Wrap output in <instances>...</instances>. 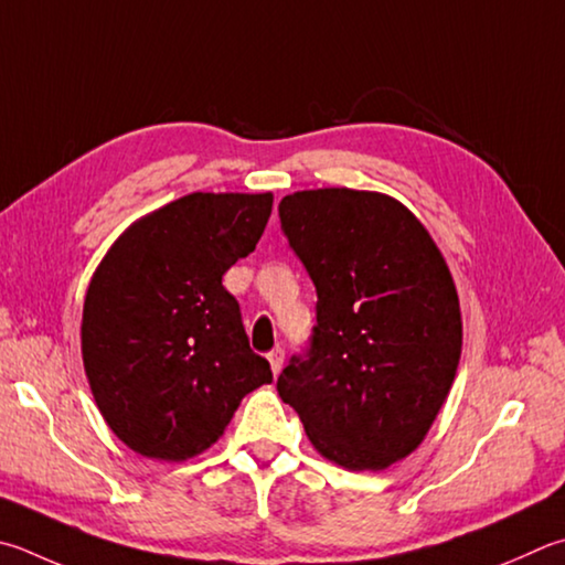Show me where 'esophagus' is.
Masks as SVG:
<instances>
[{"instance_id":"1","label":"esophagus","mask_w":565,"mask_h":565,"mask_svg":"<svg viewBox=\"0 0 565 565\" xmlns=\"http://www.w3.org/2000/svg\"><path fill=\"white\" fill-rule=\"evenodd\" d=\"M266 358H269L274 375H279L281 367H284V348H274V351H269V355H266Z\"/></svg>"}]
</instances>
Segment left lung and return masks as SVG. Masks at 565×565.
<instances>
[{
	"label": "left lung",
	"mask_w": 565,
	"mask_h": 565,
	"mask_svg": "<svg viewBox=\"0 0 565 565\" xmlns=\"http://www.w3.org/2000/svg\"><path fill=\"white\" fill-rule=\"evenodd\" d=\"M281 232L316 286V326L276 390L313 447L385 469L423 443L461 353L457 289L437 244L397 200L348 188L279 202Z\"/></svg>",
	"instance_id": "1"
}]
</instances>
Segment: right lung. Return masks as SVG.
I'll return each instance as SVG.
<instances>
[{
    "instance_id": "add662e5",
    "label": "right lung",
    "mask_w": 565,
    "mask_h": 565,
    "mask_svg": "<svg viewBox=\"0 0 565 565\" xmlns=\"http://www.w3.org/2000/svg\"><path fill=\"white\" fill-rule=\"evenodd\" d=\"M271 192H192L120 234L90 279L81 351L96 405L132 452L182 461L214 445L271 383L222 286L254 252Z\"/></svg>"
}]
</instances>
